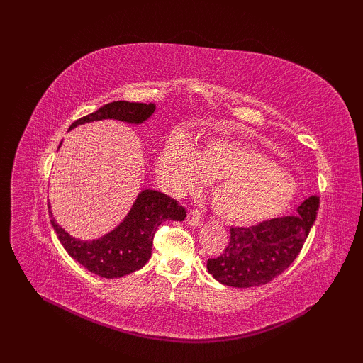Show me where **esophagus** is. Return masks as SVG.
Masks as SVG:
<instances>
[{
	"label": "esophagus",
	"mask_w": 363,
	"mask_h": 363,
	"mask_svg": "<svg viewBox=\"0 0 363 363\" xmlns=\"http://www.w3.org/2000/svg\"><path fill=\"white\" fill-rule=\"evenodd\" d=\"M186 221L191 227H199L203 224V215L199 211H191L188 213V218H186Z\"/></svg>",
	"instance_id": "1"
}]
</instances>
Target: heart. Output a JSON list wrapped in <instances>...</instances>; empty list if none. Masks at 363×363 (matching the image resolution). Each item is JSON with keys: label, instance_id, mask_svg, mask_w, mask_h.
I'll return each mask as SVG.
<instances>
[{"label": "heart", "instance_id": "obj_1", "mask_svg": "<svg viewBox=\"0 0 363 363\" xmlns=\"http://www.w3.org/2000/svg\"><path fill=\"white\" fill-rule=\"evenodd\" d=\"M157 172L172 195L195 192L213 182L215 213L232 224H256L286 211L296 183L262 151L235 140L213 139L194 150L183 139H171L157 157Z\"/></svg>", "mask_w": 363, "mask_h": 363}]
</instances>
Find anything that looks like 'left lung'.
Masks as SVG:
<instances>
[{"label": "left lung", "mask_w": 363, "mask_h": 363, "mask_svg": "<svg viewBox=\"0 0 363 363\" xmlns=\"http://www.w3.org/2000/svg\"><path fill=\"white\" fill-rule=\"evenodd\" d=\"M318 207L320 199L312 195L296 207V215L272 218L248 228L232 227L223 255L207 260L208 274L225 286L267 284L298 256L316 219Z\"/></svg>", "instance_id": "left-lung-1"}]
</instances>
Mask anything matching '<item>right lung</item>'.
Instances as JSON below:
<instances>
[{"mask_svg":"<svg viewBox=\"0 0 363 363\" xmlns=\"http://www.w3.org/2000/svg\"><path fill=\"white\" fill-rule=\"evenodd\" d=\"M155 111L156 104L152 103L113 101L104 104L91 115L77 119L69 130L103 119H115L121 123L139 125L145 123ZM48 208H51L50 204ZM50 216L51 225L60 244L72 259L96 276L118 279L144 267L151 257L152 238L157 227L168 219L183 221L186 211L167 194L155 189H144L138 194L133 206L123 221L108 233L92 240H82L71 236L56 223L51 211Z\"/></svg>","mask_w":363,"mask_h":363,"instance_id":"obj_1","label":"right lung"}]
</instances>
